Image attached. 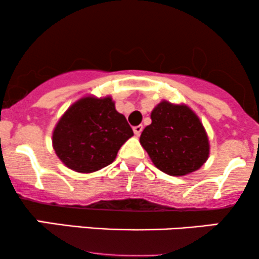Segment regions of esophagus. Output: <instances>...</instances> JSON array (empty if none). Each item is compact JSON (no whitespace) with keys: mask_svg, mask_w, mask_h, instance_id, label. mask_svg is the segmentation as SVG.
<instances>
[{"mask_svg":"<svg viewBox=\"0 0 259 259\" xmlns=\"http://www.w3.org/2000/svg\"><path fill=\"white\" fill-rule=\"evenodd\" d=\"M142 129H144V127H142V125H138V126H134V127H133L134 134H135L136 136H139L140 134L142 133Z\"/></svg>","mask_w":259,"mask_h":259,"instance_id":"esophagus-1","label":"esophagus"}]
</instances>
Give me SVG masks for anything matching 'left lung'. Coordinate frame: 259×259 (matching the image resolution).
Here are the masks:
<instances>
[{"instance_id": "8db88e82", "label": "left lung", "mask_w": 259, "mask_h": 259, "mask_svg": "<svg viewBox=\"0 0 259 259\" xmlns=\"http://www.w3.org/2000/svg\"><path fill=\"white\" fill-rule=\"evenodd\" d=\"M151 119L140 144L159 170L181 177L203 165L209 156V142L200 118L189 107L162 101L154 107Z\"/></svg>"}]
</instances>
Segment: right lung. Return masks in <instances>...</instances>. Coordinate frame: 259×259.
I'll return each mask as SVG.
<instances>
[{
  "instance_id": "1",
  "label": "right lung",
  "mask_w": 259,
  "mask_h": 259,
  "mask_svg": "<svg viewBox=\"0 0 259 259\" xmlns=\"http://www.w3.org/2000/svg\"><path fill=\"white\" fill-rule=\"evenodd\" d=\"M134 135L111 97L88 96L68 108L53 130L58 158L78 173H92L111 164L121 145Z\"/></svg>"
}]
</instances>
